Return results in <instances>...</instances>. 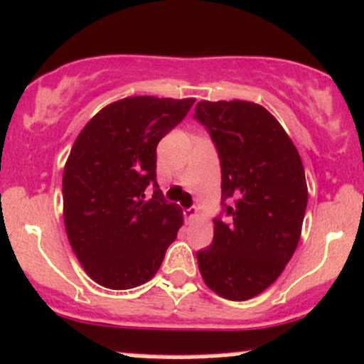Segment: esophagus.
Masks as SVG:
<instances>
[{"mask_svg":"<svg viewBox=\"0 0 364 364\" xmlns=\"http://www.w3.org/2000/svg\"><path fill=\"white\" fill-rule=\"evenodd\" d=\"M198 215H199L198 206H191V208H186V210H183V216H186L187 220H194Z\"/></svg>","mask_w":364,"mask_h":364,"instance_id":"obj_1","label":"esophagus"}]
</instances>
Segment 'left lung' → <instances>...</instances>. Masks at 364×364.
Listing matches in <instances>:
<instances>
[{"label": "left lung", "mask_w": 364, "mask_h": 364, "mask_svg": "<svg viewBox=\"0 0 364 364\" xmlns=\"http://www.w3.org/2000/svg\"><path fill=\"white\" fill-rule=\"evenodd\" d=\"M222 168V213L198 251L204 284L230 301L279 279L301 237L308 204L304 166L277 118L249 101H199L194 109Z\"/></svg>", "instance_id": "left-lung-1"}]
</instances>
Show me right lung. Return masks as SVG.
I'll return each instance as SVG.
<instances>
[{"label":"right lung","instance_id":"obj_1","mask_svg":"<svg viewBox=\"0 0 364 364\" xmlns=\"http://www.w3.org/2000/svg\"><path fill=\"white\" fill-rule=\"evenodd\" d=\"M194 101L125 97L96 113L73 142L63 170L65 228L96 284L113 291L142 285L177 239L182 210L158 187L156 146Z\"/></svg>","mask_w":364,"mask_h":364}]
</instances>
